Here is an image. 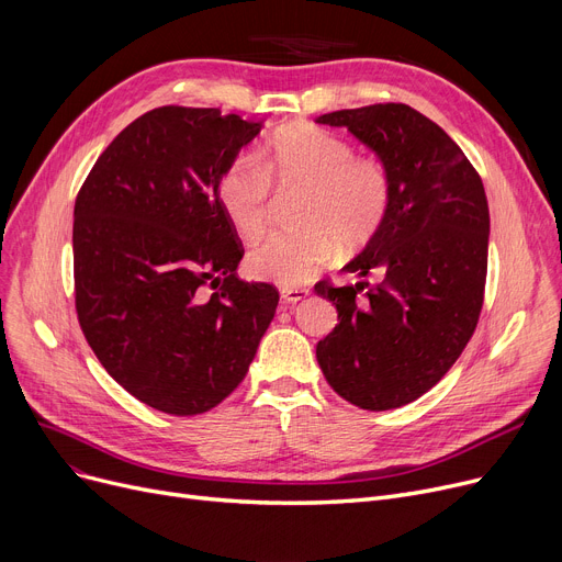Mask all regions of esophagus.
I'll list each match as a JSON object with an SVG mask.
<instances>
[{"label": "esophagus", "instance_id": "esophagus-1", "mask_svg": "<svg viewBox=\"0 0 562 562\" xmlns=\"http://www.w3.org/2000/svg\"><path fill=\"white\" fill-rule=\"evenodd\" d=\"M307 296H310V289H305V286H282L280 289V299L286 305H296V303L305 301Z\"/></svg>", "mask_w": 562, "mask_h": 562}]
</instances>
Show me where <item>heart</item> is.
<instances>
[{
  "instance_id": "b5f03b06",
  "label": "heart",
  "mask_w": 562,
  "mask_h": 562,
  "mask_svg": "<svg viewBox=\"0 0 562 562\" xmlns=\"http://www.w3.org/2000/svg\"><path fill=\"white\" fill-rule=\"evenodd\" d=\"M271 180L303 187L299 223L248 255L252 278L280 286H301L341 250L369 244L392 206V177L373 157H356L344 136L318 125L276 132L257 155L232 159L216 182V200L244 239H257L271 221Z\"/></svg>"
}]
</instances>
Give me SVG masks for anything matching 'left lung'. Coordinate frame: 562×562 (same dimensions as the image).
Instances as JSON below:
<instances>
[{
  "instance_id": "obj_1",
  "label": "left lung",
  "mask_w": 562,
  "mask_h": 562,
  "mask_svg": "<svg viewBox=\"0 0 562 562\" xmlns=\"http://www.w3.org/2000/svg\"><path fill=\"white\" fill-rule=\"evenodd\" d=\"M316 123L348 127L392 177L385 223L344 266L378 282L314 286L339 314L316 360L348 403L394 409L435 387L476 330L487 278L485 189L458 143L407 104L333 111Z\"/></svg>"
}]
</instances>
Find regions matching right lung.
Instances as JSON below:
<instances>
[{
	"instance_id": "right-lung-1",
	"label": "right lung",
	"mask_w": 562,
	"mask_h": 562,
	"mask_svg": "<svg viewBox=\"0 0 562 562\" xmlns=\"http://www.w3.org/2000/svg\"><path fill=\"white\" fill-rule=\"evenodd\" d=\"M261 130L221 109L159 106L117 134L75 200V307L106 373L193 417L246 378L278 289L244 282L216 182Z\"/></svg>"
}]
</instances>
